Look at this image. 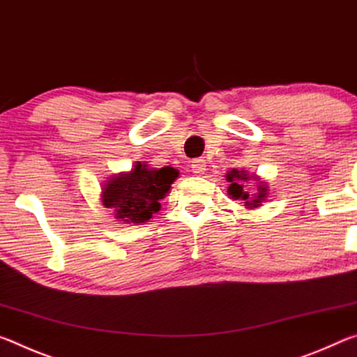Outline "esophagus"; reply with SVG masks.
<instances>
[{"label": "esophagus", "mask_w": 357, "mask_h": 357, "mask_svg": "<svg viewBox=\"0 0 357 357\" xmlns=\"http://www.w3.org/2000/svg\"><path fill=\"white\" fill-rule=\"evenodd\" d=\"M191 171H192V174H196V175H202L204 172H206V161L201 160V158H197V160H192Z\"/></svg>", "instance_id": "obj_1"}]
</instances>
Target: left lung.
<instances>
[{
  "label": "left lung",
  "instance_id": "8db88e82",
  "mask_svg": "<svg viewBox=\"0 0 357 357\" xmlns=\"http://www.w3.org/2000/svg\"><path fill=\"white\" fill-rule=\"evenodd\" d=\"M226 180L229 182V186H227V195H229L231 199L234 201H241L247 208H258L262 204L267 201V197L271 192H268V185L264 182L259 175L256 174H248L245 169H231L226 174ZM255 183V191L250 193L244 190V183Z\"/></svg>",
  "mask_w": 357,
  "mask_h": 357
}]
</instances>
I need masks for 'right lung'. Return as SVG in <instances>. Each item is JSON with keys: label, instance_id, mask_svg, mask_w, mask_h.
Segmentation results:
<instances>
[{"label": "right lung", "instance_id": "obj_1", "mask_svg": "<svg viewBox=\"0 0 357 357\" xmlns=\"http://www.w3.org/2000/svg\"><path fill=\"white\" fill-rule=\"evenodd\" d=\"M180 175L171 166L156 169L147 162L136 161L131 171L115 174L102 183L101 202L112 212L116 221L140 225L160 212V201L171 191Z\"/></svg>", "mask_w": 357, "mask_h": 357}]
</instances>
